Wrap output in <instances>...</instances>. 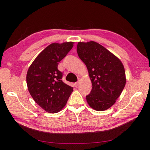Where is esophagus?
<instances>
[{"label":"esophagus","mask_w":150,"mask_h":150,"mask_svg":"<svg viewBox=\"0 0 150 150\" xmlns=\"http://www.w3.org/2000/svg\"><path fill=\"white\" fill-rule=\"evenodd\" d=\"M79 81H80V78H79V79H78V81H77V82H76V83H75V87H78L79 84Z\"/></svg>","instance_id":"esophagus-1"}]
</instances>
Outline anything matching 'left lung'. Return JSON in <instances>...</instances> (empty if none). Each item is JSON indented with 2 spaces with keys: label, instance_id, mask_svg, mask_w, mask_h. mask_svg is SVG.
Instances as JSON below:
<instances>
[{
  "label": "left lung",
  "instance_id": "1",
  "mask_svg": "<svg viewBox=\"0 0 150 150\" xmlns=\"http://www.w3.org/2000/svg\"><path fill=\"white\" fill-rule=\"evenodd\" d=\"M77 54L87 66L92 90L86 99L91 108L107 110L116 103L126 85L125 70L120 60L95 42H78Z\"/></svg>",
  "mask_w": 150,
  "mask_h": 150
}]
</instances>
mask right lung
<instances>
[{
    "label": "right lung",
    "mask_w": 150,
    "mask_h": 150,
    "mask_svg": "<svg viewBox=\"0 0 150 150\" xmlns=\"http://www.w3.org/2000/svg\"><path fill=\"white\" fill-rule=\"evenodd\" d=\"M73 42L53 43L38 55L26 75L29 93L34 101L47 112L57 113L65 106L73 88L62 81L59 63L72 49Z\"/></svg>",
    "instance_id": "add662e5"
}]
</instances>
